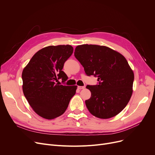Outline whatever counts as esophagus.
<instances>
[{"label": "esophagus", "instance_id": "esophagus-1", "mask_svg": "<svg viewBox=\"0 0 155 155\" xmlns=\"http://www.w3.org/2000/svg\"><path fill=\"white\" fill-rule=\"evenodd\" d=\"M78 88L81 90V89H84L85 88V86H78Z\"/></svg>", "mask_w": 155, "mask_h": 155}]
</instances>
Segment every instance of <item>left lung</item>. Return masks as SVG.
Instances as JSON below:
<instances>
[{"label": "left lung", "instance_id": "1", "mask_svg": "<svg viewBox=\"0 0 155 155\" xmlns=\"http://www.w3.org/2000/svg\"><path fill=\"white\" fill-rule=\"evenodd\" d=\"M74 55L88 76L98 77V85H87L91 92L85 101L92 114L100 119L117 115L133 94L134 73L123 55L112 49L95 45H78Z\"/></svg>", "mask_w": 155, "mask_h": 155}]
</instances>
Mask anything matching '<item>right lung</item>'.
<instances>
[{
	"label": "right lung",
	"mask_w": 155,
	"mask_h": 155,
	"mask_svg": "<svg viewBox=\"0 0 155 155\" xmlns=\"http://www.w3.org/2000/svg\"><path fill=\"white\" fill-rule=\"evenodd\" d=\"M70 45L49 46L32 57L22 73V91L32 109L46 119L59 117L67 110L77 86L56 83L64 82L67 75L62 71L64 62L72 54Z\"/></svg>",
	"instance_id": "obj_1"
}]
</instances>
